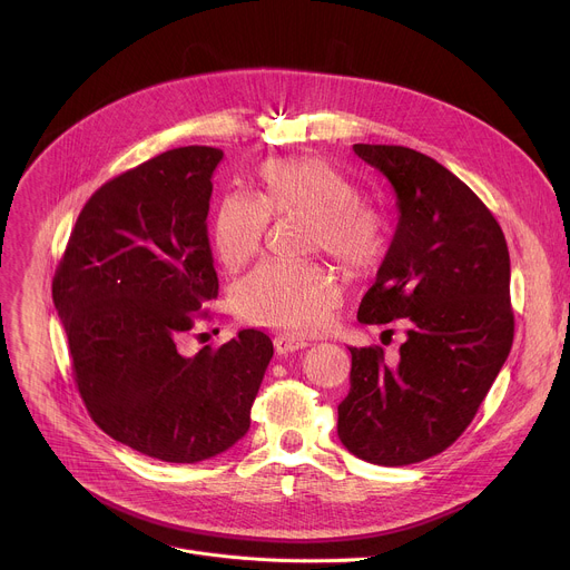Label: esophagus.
Returning a JSON list of instances; mask_svg holds the SVG:
<instances>
[{
    "label": "esophagus",
    "instance_id": "34e87169",
    "mask_svg": "<svg viewBox=\"0 0 570 570\" xmlns=\"http://www.w3.org/2000/svg\"><path fill=\"white\" fill-rule=\"evenodd\" d=\"M308 347V341L299 338V336H293V334H279L275 336V350L277 354H293L297 350H304Z\"/></svg>",
    "mask_w": 570,
    "mask_h": 570
}]
</instances>
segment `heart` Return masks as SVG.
<instances>
[{"mask_svg": "<svg viewBox=\"0 0 570 570\" xmlns=\"http://www.w3.org/2000/svg\"><path fill=\"white\" fill-rule=\"evenodd\" d=\"M259 198L232 191L220 198L212 238L225 268H240L259 250L271 216L308 214L311 248H324L345 266L365 271L387 250L385 216L361 200L356 183L320 157H277L257 169ZM341 302V284L317 266L264 262L232 288L234 311L248 322L286 332L327 327Z\"/></svg>", "mask_w": 570, "mask_h": 570, "instance_id": "obj_1", "label": "heart"}]
</instances>
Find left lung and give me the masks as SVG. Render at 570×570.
<instances>
[{"instance_id": "left-lung-1", "label": "left lung", "mask_w": 570, "mask_h": 570, "mask_svg": "<svg viewBox=\"0 0 570 570\" xmlns=\"http://www.w3.org/2000/svg\"><path fill=\"white\" fill-rule=\"evenodd\" d=\"M396 194L399 223L358 322L403 320L387 365L381 347H350L338 438L372 464L403 466L451 446L478 413L514 341L510 253L484 203L433 157L354 144Z\"/></svg>"}]
</instances>
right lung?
<instances>
[{"label": "right lung", "mask_w": 570, "mask_h": 570, "mask_svg": "<svg viewBox=\"0 0 570 570\" xmlns=\"http://www.w3.org/2000/svg\"><path fill=\"white\" fill-rule=\"evenodd\" d=\"M220 159V148L183 146L97 189L51 288L92 420L161 462H203L246 435L273 358L257 330L196 356L178 347L218 295L207 214Z\"/></svg>", "instance_id": "obj_1"}]
</instances>
